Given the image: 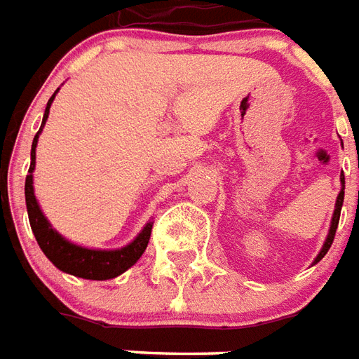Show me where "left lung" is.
Segmentation results:
<instances>
[{"label": "left lung", "instance_id": "8db88e82", "mask_svg": "<svg viewBox=\"0 0 359 359\" xmlns=\"http://www.w3.org/2000/svg\"><path fill=\"white\" fill-rule=\"evenodd\" d=\"M341 182H342V188L341 192H339V196H337V203H335V213H333V220H331V228H329V233H327V240H325V243H323V247H321L320 255L316 257V262H320L323 257H325V253L329 251V247H331V243H333V240H335V232H337V226H339V219H341V207H342V201H344V175H341Z\"/></svg>", "mask_w": 359, "mask_h": 359}]
</instances>
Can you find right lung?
<instances>
[{"instance_id": "add662e5", "label": "right lung", "mask_w": 359, "mask_h": 359, "mask_svg": "<svg viewBox=\"0 0 359 359\" xmlns=\"http://www.w3.org/2000/svg\"><path fill=\"white\" fill-rule=\"evenodd\" d=\"M57 95V93H55ZM53 95L47 102L45 108L43 121L39 131L34 137L30 152V169L26 175V184H24V196H26V209H28V219H30L32 232L36 236L41 251L45 257L66 274L78 276L83 280H112L116 276L123 274L127 268H131L135 262L139 261L142 253H144L146 245L150 241V233H152L154 222H146L142 232L129 243V245L121 247V249H114V251H100V249H87V247L76 245L65 240L55 228L49 224V220L45 219L41 209L38 205V200L34 196V167H36V146H38L39 133L43 129L45 121L49 118V108H51Z\"/></svg>"}]
</instances>
